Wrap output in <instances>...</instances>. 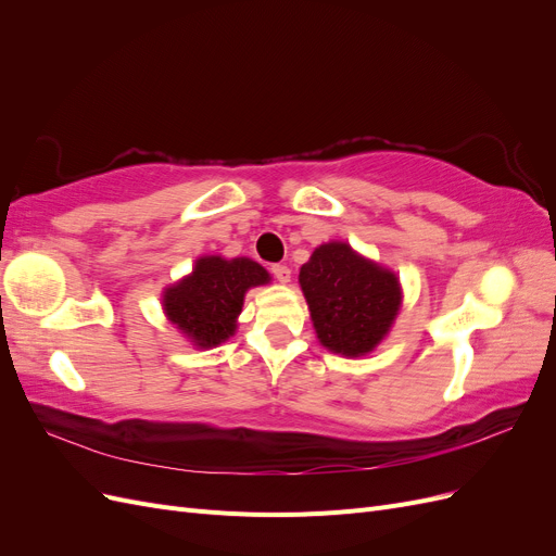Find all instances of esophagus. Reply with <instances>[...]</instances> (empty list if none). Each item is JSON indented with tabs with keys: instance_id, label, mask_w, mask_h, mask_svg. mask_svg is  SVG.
<instances>
[{
	"instance_id": "1",
	"label": "esophagus",
	"mask_w": 556,
	"mask_h": 556,
	"mask_svg": "<svg viewBox=\"0 0 556 556\" xmlns=\"http://www.w3.org/2000/svg\"><path fill=\"white\" fill-rule=\"evenodd\" d=\"M271 274L276 276V280L278 282H282V285H288L290 282V278H292V271L285 264H276L274 268H271Z\"/></svg>"
}]
</instances>
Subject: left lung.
<instances>
[{
  "label": "left lung",
  "mask_w": 556,
  "mask_h": 556,
  "mask_svg": "<svg viewBox=\"0 0 556 556\" xmlns=\"http://www.w3.org/2000/svg\"><path fill=\"white\" fill-rule=\"evenodd\" d=\"M317 341L348 359L374 352L394 327L403 304L399 276L345 241L313 250L299 271Z\"/></svg>",
  "instance_id": "obj_1"
}]
</instances>
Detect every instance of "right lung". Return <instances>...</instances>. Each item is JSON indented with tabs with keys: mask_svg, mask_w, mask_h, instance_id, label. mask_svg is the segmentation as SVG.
I'll use <instances>...</instances> for the list:
<instances>
[{
	"mask_svg": "<svg viewBox=\"0 0 556 556\" xmlns=\"http://www.w3.org/2000/svg\"><path fill=\"white\" fill-rule=\"evenodd\" d=\"M271 282L250 257H197L192 274L166 285L162 311L197 350H211L237 333L245 292Z\"/></svg>",
	"mask_w": 556,
	"mask_h": 556,
	"instance_id": "right-lung-1",
	"label": "right lung"
}]
</instances>
